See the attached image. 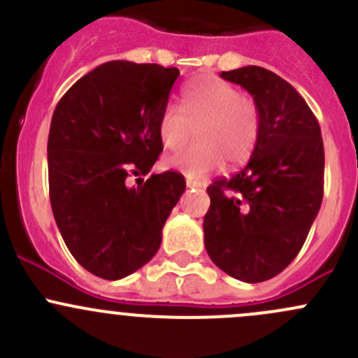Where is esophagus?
I'll return each instance as SVG.
<instances>
[{
	"mask_svg": "<svg viewBox=\"0 0 358 358\" xmlns=\"http://www.w3.org/2000/svg\"><path fill=\"white\" fill-rule=\"evenodd\" d=\"M187 187H189V189H199V187H202V183L197 182V180L187 178Z\"/></svg>",
	"mask_w": 358,
	"mask_h": 358,
	"instance_id": "34e87169",
	"label": "esophagus"
}]
</instances>
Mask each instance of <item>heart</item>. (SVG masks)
<instances>
[{
  "label": "heart",
  "mask_w": 358,
  "mask_h": 358,
  "mask_svg": "<svg viewBox=\"0 0 358 358\" xmlns=\"http://www.w3.org/2000/svg\"><path fill=\"white\" fill-rule=\"evenodd\" d=\"M196 128L192 147L168 157L164 166L201 180L216 168L239 166L255 152L262 131L258 103L215 76L196 79L182 90L180 109L168 106L157 119L162 147L176 150L185 145Z\"/></svg>",
  "instance_id": "b5f03b06"
}]
</instances>
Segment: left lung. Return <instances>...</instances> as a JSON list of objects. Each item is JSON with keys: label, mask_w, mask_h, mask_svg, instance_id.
Here are the masks:
<instances>
[{"label": "left lung", "mask_w": 358, "mask_h": 358, "mask_svg": "<svg viewBox=\"0 0 358 358\" xmlns=\"http://www.w3.org/2000/svg\"><path fill=\"white\" fill-rule=\"evenodd\" d=\"M220 76L251 93L262 131L246 168L208 187L204 246L230 277L263 282L296 258L322 204V135L308 103L272 71L248 66Z\"/></svg>", "instance_id": "8db88e82"}]
</instances>
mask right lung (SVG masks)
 I'll list each match as a JSON object with an SVG mask.
<instances>
[{"label":"right lung","mask_w":358,"mask_h":358,"mask_svg":"<svg viewBox=\"0 0 358 358\" xmlns=\"http://www.w3.org/2000/svg\"><path fill=\"white\" fill-rule=\"evenodd\" d=\"M178 76L176 67L112 60L78 79L57 103L50 202L67 249L93 275L117 280L150 262L185 190L176 171L129 185L162 152L157 119Z\"/></svg>","instance_id":"obj_1"}]
</instances>
